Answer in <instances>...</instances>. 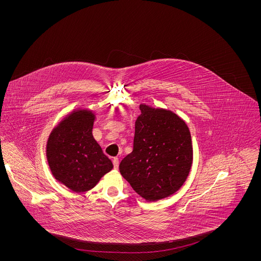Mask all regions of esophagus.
I'll list each match as a JSON object with an SVG mask.
<instances>
[{
  "label": "esophagus",
  "instance_id": "obj_1",
  "mask_svg": "<svg viewBox=\"0 0 261 261\" xmlns=\"http://www.w3.org/2000/svg\"><path fill=\"white\" fill-rule=\"evenodd\" d=\"M113 164H114V168L118 169L119 168V158H114L113 159Z\"/></svg>",
  "mask_w": 261,
  "mask_h": 261
}]
</instances>
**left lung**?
I'll return each mask as SVG.
<instances>
[{
	"label": "left lung",
	"instance_id": "left-lung-1",
	"mask_svg": "<svg viewBox=\"0 0 261 261\" xmlns=\"http://www.w3.org/2000/svg\"><path fill=\"white\" fill-rule=\"evenodd\" d=\"M135 122L133 151L120 163V172L146 201L166 198L187 179L193 147L182 119L164 108L140 104Z\"/></svg>",
	"mask_w": 261,
	"mask_h": 261
}]
</instances>
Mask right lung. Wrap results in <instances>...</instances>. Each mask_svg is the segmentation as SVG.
I'll return each mask as SVG.
<instances>
[{"mask_svg":"<svg viewBox=\"0 0 261 261\" xmlns=\"http://www.w3.org/2000/svg\"><path fill=\"white\" fill-rule=\"evenodd\" d=\"M95 119L92 110H73L53 129L46 142V158L53 175L76 193L94 188L114 168L93 136Z\"/></svg>","mask_w":261,"mask_h":261,"instance_id":"add662e5","label":"right lung"}]
</instances>
